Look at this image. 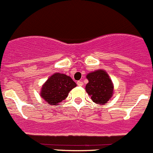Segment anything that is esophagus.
<instances>
[{
  "mask_svg": "<svg viewBox=\"0 0 153 153\" xmlns=\"http://www.w3.org/2000/svg\"><path fill=\"white\" fill-rule=\"evenodd\" d=\"M76 83H77V85L78 86H82V85H83V82L82 81H78Z\"/></svg>",
  "mask_w": 153,
  "mask_h": 153,
  "instance_id": "1",
  "label": "esophagus"
}]
</instances>
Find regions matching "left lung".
Masks as SVG:
<instances>
[{
	"label": "left lung",
	"mask_w": 153,
	"mask_h": 153,
	"mask_svg": "<svg viewBox=\"0 0 153 153\" xmlns=\"http://www.w3.org/2000/svg\"><path fill=\"white\" fill-rule=\"evenodd\" d=\"M88 83L85 91L90 95L93 102L104 105L111 98L114 85L108 74L104 70H97L91 72L86 76Z\"/></svg>",
	"instance_id": "8db88e82"
}]
</instances>
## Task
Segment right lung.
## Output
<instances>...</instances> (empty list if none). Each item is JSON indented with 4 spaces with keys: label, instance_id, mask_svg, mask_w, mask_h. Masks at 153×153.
I'll use <instances>...</instances> for the list:
<instances>
[{
    "label": "right lung",
    "instance_id": "1",
    "mask_svg": "<svg viewBox=\"0 0 153 153\" xmlns=\"http://www.w3.org/2000/svg\"><path fill=\"white\" fill-rule=\"evenodd\" d=\"M76 86L71 77L56 73L42 85L40 95L49 105H56L66 99L69 92Z\"/></svg>",
    "mask_w": 153,
    "mask_h": 153
}]
</instances>
